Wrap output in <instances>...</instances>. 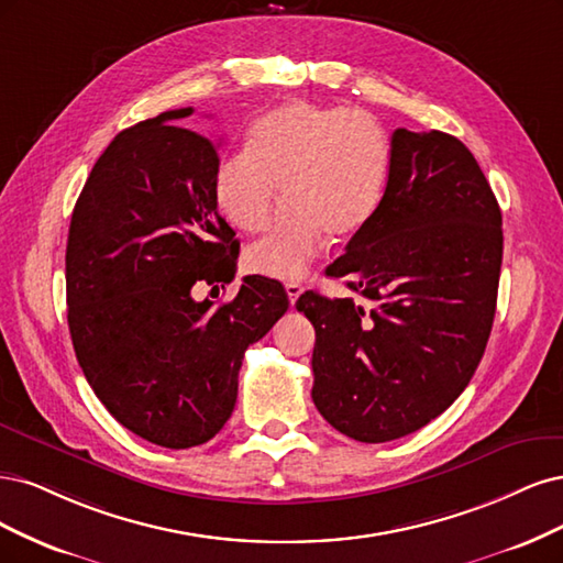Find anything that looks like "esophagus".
I'll list each match as a JSON object with an SVG mask.
<instances>
[{"instance_id": "esophagus-1", "label": "esophagus", "mask_w": 563, "mask_h": 563, "mask_svg": "<svg viewBox=\"0 0 563 563\" xmlns=\"http://www.w3.org/2000/svg\"><path fill=\"white\" fill-rule=\"evenodd\" d=\"M285 292H287V297H289V303H297V299L301 297V292H303V287L299 285V283H287L285 285Z\"/></svg>"}]
</instances>
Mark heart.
Listing matches in <instances>:
<instances>
[{
  "label": "heart",
  "mask_w": 563,
  "mask_h": 563,
  "mask_svg": "<svg viewBox=\"0 0 563 563\" xmlns=\"http://www.w3.org/2000/svg\"><path fill=\"white\" fill-rule=\"evenodd\" d=\"M388 133L369 112L292 100L252 123L245 152L214 173V201L227 222L255 233L280 201L287 208L245 250L250 274L301 280L334 239L365 227L384 198Z\"/></svg>",
  "instance_id": "obj_1"
}]
</instances>
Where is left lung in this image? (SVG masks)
Instances as JSON below:
<instances>
[{
  "mask_svg": "<svg viewBox=\"0 0 563 563\" xmlns=\"http://www.w3.org/2000/svg\"><path fill=\"white\" fill-rule=\"evenodd\" d=\"M503 217L461 140L397 129L384 198L328 276L369 299L297 301L316 328L313 402L351 440L423 428L465 390L496 316Z\"/></svg>",
  "mask_w": 563,
  "mask_h": 563,
  "instance_id": "8db88e82",
  "label": "left lung"
}]
</instances>
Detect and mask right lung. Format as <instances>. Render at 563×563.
<instances>
[{"instance_id": "1", "label": "right lung", "mask_w": 563, "mask_h": 563, "mask_svg": "<svg viewBox=\"0 0 563 563\" xmlns=\"http://www.w3.org/2000/svg\"><path fill=\"white\" fill-rule=\"evenodd\" d=\"M170 110L121 131L71 212L67 324L88 386L142 440L189 449L224 428L250 343L287 311L285 287L245 276L235 299L196 301L233 280L239 241L217 212V144Z\"/></svg>"}]
</instances>
